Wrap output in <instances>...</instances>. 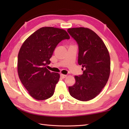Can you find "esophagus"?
Returning a JSON list of instances; mask_svg holds the SVG:
<instances>
[{"label":"esophagus","mask_w":129,"mask_h":129,"mask_svg":"<svg viewBox=\"0 0 129 129\" xmlns=\"http://www.w3.org/2000/svg\"><path fill=\"white\" fill-rule=\"evenodd\" d=\"M67 76V75H64V74H60V77H61V78H62V79H64V78H66Z\"/></svg>","instance_id":"1"}]
</instances>
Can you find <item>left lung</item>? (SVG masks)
Instances as JSON below:
<instances>
[{"instance_id":"1","label":"left lung","mask_w":129,"mask_h":129,"mask_svg":"<svg viewBox=\"0 0 129 129\" xmlns=\"http://www.w3.org/2000/svg\"><path fill=\"white\" fill-rule=\"evenodd\" d=\"M68 31L79 45L78 64L83 74L75 76V83L69 87L70 95L82 101L100 94L110 74V57L102 39L92 30L84 27L69 28Z\"/></svg>"}]
</instances>
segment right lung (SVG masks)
<instances>
[{"mask_svg": "<svg viewBox=\"0 0 129 129\" xmlns=\"http://www.w3.org/2000/svg\"><path fill=\"white\" fill-rule=\"evenodd\" d=\"M70 36L65 30L46 26L37 30L21 45L18 56L19 79L29 94L38 100L53 95L60 74L50 72L46 66L57 45Z\"/></svg>", "mask_w": 129, "mask_h": 129, "instance_id": "add662e5", "label": "right lung"}]
</instances>
